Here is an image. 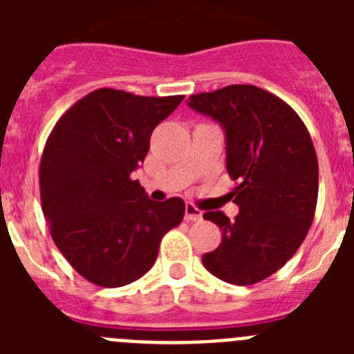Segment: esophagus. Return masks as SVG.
Instances as JSON below:
<instances>
[{"instance_id":"1","label":"esophagus","mask_w":354,"mask_h":354,"mask_svg":"<svg viewBox=\"0 0 354 354\" xmlns=\"http://www.w3.org/2000/svg\"><path fill=\"white\" fill-rule=\"evenodd\" d=\"M202 211L196 207L195 204H186V212H184V218L186 221H200L202 220Z\"/></svg>"}]
</instances>
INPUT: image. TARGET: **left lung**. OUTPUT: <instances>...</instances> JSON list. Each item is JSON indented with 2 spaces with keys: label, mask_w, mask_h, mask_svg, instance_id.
<instances>
[{
  "label": "left lung",
  "mask_w": 354,
  "mask_h": 354,
  "mask_svg": "<svg viewBox=\"0 0 354 354\" xmlns=\"http://www.w3.org/2000/svg\"><path fill=\"white\" fill-rule=\"evenodd\" d=\"M187 104L221 124L227 171L237 180L239 214L207 211L223 230L220 246L204 253L205 270L234 286H252L277 273L305 241L314 221L319 165L299 115L274 93L230 84L195 93Z\"/></svg>",
  "instance_id": "obj_1"
}]
</instances>
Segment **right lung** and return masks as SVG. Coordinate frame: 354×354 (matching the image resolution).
I'll list each match as a JSON object with an SVG mask.
<instances>
[{
  "label": "right lung",
  "mask_w": 354,
  "mask_h": 354,
  "mask_svg": "<svg viewBox=\"0 0 354 354\" xmlns=\"http://www.w3.org/2000/svg\"><path fill=\"white\" fill-rule=\"evenodd\" d=\"M183 99L93 90L49 134L39 168L42 212L62 255L95 286L122 287L143 277L162 236L183 221V198L154 202L131 177L152 131Z\"/></svg>",
  "instance_id": "right-lung-1"
}]
</instances>
